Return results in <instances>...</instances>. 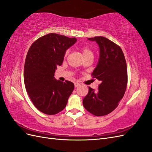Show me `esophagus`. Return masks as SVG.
Returning <instances> with one entry per match:
<instances>
[{
  "label": "esophagus",
  "mask_w": 152,
  "mask_h": 152,
  "mask_svg": "<svg viewBox=\"0 0 152 152\" xmlns=\"http://www.w3.org/2000/svg\"><path fill=\"white\" fill-rule=\"evenodd\" d=\"M80 83H75V88H77V87H78V86H80Z\"/></svg>",
  "instance_id": "34e87169"
}]
</instances>
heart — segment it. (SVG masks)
I'll return each mask as SVG.
<instances>
[{"label": "heart", "instance_id": "1", "mask_svg": "<svg viewBox=\"0 0 152 152\" xmlns=\"http://www.w3.org/2000/svg\"><path fill=\"white\" fill-rule=\"evenodd\" d=\"M81 51H82V53H83V57H85V56L88 55L89 54H92V51H91L87 47H83L82 48H81ZM68 53V51H67L66 53V55H65V57H66Z\"/></svg>", "mask_w": 152, "mask_h": 152}]
</instances>
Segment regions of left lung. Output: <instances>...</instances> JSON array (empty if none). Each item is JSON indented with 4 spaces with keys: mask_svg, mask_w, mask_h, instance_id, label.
Instances as JSON below:
<instances>
[{
    "mask_svg": "<svg viewBox=\"0 0 152 152\" xmlns=\"http://www.w3.org/2000/svg\"><path fill=\"white\" fill-rule=\"evenodd\" d=\"M99 47V58L92 75L101 81L99 89L88 88L83 104L90 113L100 116L110 113L118 106L126 90L127 68L120 47L106 37L88 38Z\"/></svg>",
    "mask_w": 152,
    "mask_h": 152,
    "instance_id": "left-lung-1",
    "label": "left lung"
}]
</instances>
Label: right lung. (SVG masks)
Wrapping results in <instances>:
<instances>
[{"label": "right lung", "instance_id": "1", "mask_svg": "<svg viewBox=\"0 0 152 152\" xmlns=\"http://www.w3.org/2000/svg\"><path fill=\"white\" fill-rule=\"evenodd\" d=\"M76 41L75 37L51 33L39 38L28 51L24 66L25 88L34 105L43 113L57 114L67 105L75 85L57 80L54 75L67 50Z\"/></svg>", "mask_w": 152, "mask_h": 152}]
</instances>
